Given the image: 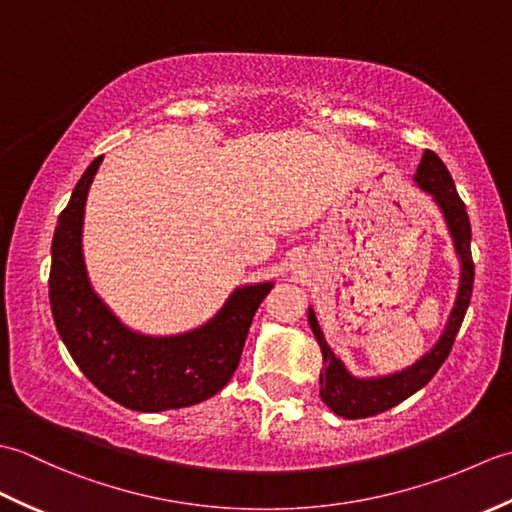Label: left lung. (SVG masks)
I'll list each match as a JSON object with an SVG mask.
<instances>
[{
    "label": "left lung",
    "mask_w": 512,
    "mask_h": 512,
    "mask_svg": "<svg viewBox=\"0 0 512 512\" xmlns=\"http://www.w3.org/2000/svg\"><path fill=\"white\" fill-rule=\"evenodd\" d=\"M416 182L424 191H429L433 195V200L438 202V206L444 213V220H447V226L453 235V244H455V250H458L460 262H462V279H460L458 299H455V308L449 317L447 330H444L440 341L427 356H422L416 365H411L409 369H405V372L394 374V376H385V378H372V380H361V378H354L347 374L343 363L334 356L330 345L325 343V336L319 328V321H317V317H314V312L310 310V314H308L310 328L321 345L323 365H325L321 376H319L321 398L325 405H328L336 413V416L347 418V420L369 418V416H376V413H383L391 407H396L398 402L407 400L411 394H416L418 389L427 385L429 380L436 376L442 363L447 361V356L451 354L453 341L460 332L466 308H469V303H471L475 264H473V255H471L469 213H466V206L458 195V191H455V184H453L449 169L444 167V162L438 158L436 151L424 149L422 160L418 165V173H416Z\"/></svg>",
    "instance_id": "8db88e82"
}]
</instances>
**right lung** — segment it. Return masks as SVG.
<instances>
[{
  "label": "right lung",
  "mask_w": 512,
  "mask_h": 512,
  "mask_svg": "<svg viewBox=\"0 0 512 512\" xmlns=\"http://www.w3.org/2000/svg\"><path fill=\"white\" fill-rule=\"evenodd\" d=\"M103 156L76 182L52 239L50 306L54 325L90 383L134 411H165L215 396L239 365L250 323L273 284L237 288L202 328L154 339L118 321L94 295L81 253L83 209Z\"/></svg>",
  "instance_id": "right-lung-1"
}]
</instances>
